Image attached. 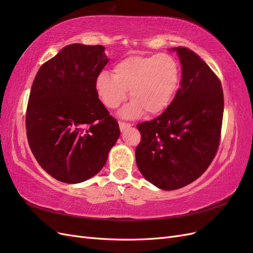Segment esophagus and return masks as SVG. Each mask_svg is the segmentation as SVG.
<instances>
[{
	"label": "esophagus",
	"instance_id": "34e87169",
	"mask_svg": "<svg viewBox=\"0 0 253 253\" xmlns=\"http://www.w3.org/2000/svg\"><path fill=\"white\" fill-rule=\"evenodd\" d=\"M129 126H131V125H129V124H126V122H122V121L119 122L120 131H125L126 128H127V127H129Z\"/></svg>",
	"mask_w": 253,
	"mask_h": 253
}]
</instances>
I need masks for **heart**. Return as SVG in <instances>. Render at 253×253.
Masks as SVG:
<instances>
[{"instance_id":"obj_1","label":"heart","mask_w":253,"mask_h":253,"mask_svg":"<svg viewBox=\"0 0 253 253\" xmlns=\"http://www.w3.org/2000/svg\"><path fill=\"white\" fill-rule=\"evenodd\" d=\"M179 66L167 53L133 56L121 60L114 67V75L101 73L96 80V90L103 104L117 109L127 90L132 101L121 111L125 118H136L145 112L157 115L164 112L177 90Z\"/></svg>"}]
</instances>
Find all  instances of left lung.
Here are the masks:
<instances>
[{
	"label": "left lung",
	"mask_w": 253,
	"mask_h": 253,
	"mask_svg": "<svg viewBox=\"0 0 253 253\" xmlns=\"http://www.w3.org/2000/svg\"><path fill=\"white\" fill-rule=\"evenodd\" d=\"M181 81L174 99L157 118L137 126L141 141L135 151L143 177L163 190L197 179L215 156L224 114L219 79L195 52L175 47Z\"/></svg>",
	"instance_id": "left-lung-1"
}]
</instances>
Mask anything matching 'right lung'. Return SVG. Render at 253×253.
I'll return each instance as SVG.
<instances>
[{"instance_id": "right-lung-1", "label": "right lung", "mask_w": 253, "mask_h": 253, "mask_svg": "<svg viewBox=\"0 0 253 253\" xmlns=\"http://www.w3.org/2000/svg\"><path fill=\"white\" fill-rule=\"evenodd\" d=\"M101 45L71 44L45 62L34 80L26 112L30 150L42 169L66 183L99 173L120 136L99 100L96 80L109 62Z\"/></svg>"}]
</instances>
